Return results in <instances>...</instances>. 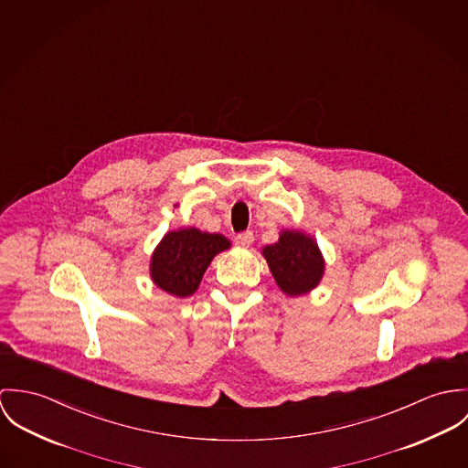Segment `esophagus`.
Returning a JSON list of instances; mask_svg holds the SVG:
<instances>
[{
	"label": "esophagus",
	"mask_w": 468,
	"mask_h": 468,
	"mask_svg": "<svg viewBox=\"0 0 468 468\" xmlns=\"http://www.w3.org/2000/svg\"><path fill=\"white\" fill-rule=\"evenodd\" d=\"M235 242L239 244V246H244V248H250L253 242H255V235H253V231H244V233H240V235H237V239H235Z\"/></svg>",
	"instance_id": "1"
}]
</instances>
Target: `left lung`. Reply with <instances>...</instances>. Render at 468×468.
<instances>
[{"label": "left lung", "instance_id": "1", "mask_svg": "<svg viewBox=\"0 0 468 468\" xmlns=\"http://www.w3.org/2000/svg\"><path fill=\"white\" fill-rule=\"evenodd\" d=\"M263 259L287 296H302L315 289L324 272V260L317 242L294 229H283L276 244L261 250Z\"/></svg>", "mask_w": 468, "mask_h": 468}]
</instances>
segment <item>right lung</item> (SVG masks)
Here are the masks:
<instances>
[{
  "label": "right lung",
  "mask_w": 468,
  "mask_h": 468,
  "mask_svg": "<svg viewBox=\"0 0 468 468\" xmlns=\"http://www.w3.org/2000/svg\"><path fill=\"white\" fill-rule=\"evenodd\" d=\"M229 240L218 233L197 228L168 231L157 244L151 259V276L157 287L172 296H192L209 261L220 251L229 250Z\"/></svg>",
  "instance_id": "obj_1"
}]
</instances>
